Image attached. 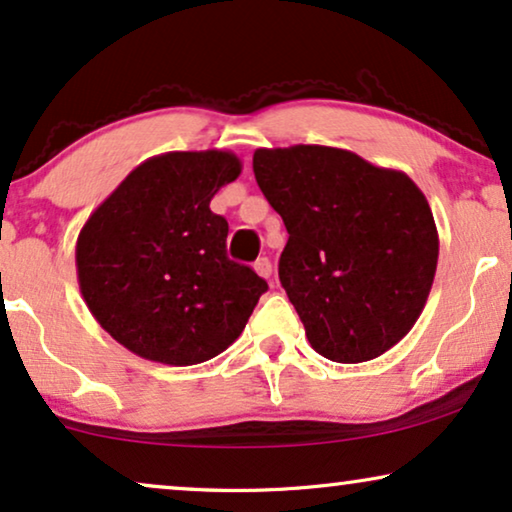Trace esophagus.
I'll return each instance as SVG.
<instances>
[{
    "mask_svg": "<svg viewBox=\"0 0 512 512\" xmlns=\"http://www.w3.org/2000/svg\"><path fill=\"white\" fill-rule=\"evenodd\" d=\"M254 270L258 272V275H261L263 279H270L272 277V263H270V258H258V261L254 263Z\"/></svg>",
    "mask_w": 512,
    "mask_h": 512,
    "instance_id": "esophagus-1",
    "label": "esophagus"
}]
</instances>
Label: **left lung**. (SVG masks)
<instances>
[{
    "instance_id": "1",
    "label": "left lung",
    "mask_w": 512,
    "mask_h": 512,
    "mask_svg": "<svg viewBox=\"0 0 512 512\" xmlns=\"http://www.w3.org/2000/svg\"><path fill=\"white\" fill-rule=\"evenodd\" d=\"M254 174L289 242L279 282L314 352L377 359L422 314L438 265V230L405 172L319 144L256 149Z\"/></svg>"
}]
</instances>
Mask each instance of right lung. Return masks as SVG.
<instances>
[{
    "instance_id": "right-lung-1",
    "label": "right lung",
    "mask_w": 512,
    "mask_h": 512,
    "mask_svg": "<svg viewBox=\"0 0 512 512\" xmlns=\"http://www.w3.org/2000/svg\"><path fill=\"white\" fill-rule=\"evenodd\" d=\"M230 151H170L137 165L76 240L79 289L104 331L142 359L193 366L240 338L265 279L226 254L209 209L240 177Z\"/></svg>"
}]
</instances>
